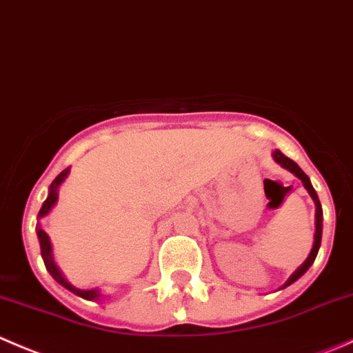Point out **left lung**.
I'll use <instances>...</instances> for the list:
<instances>
[{
  "mask_svg": "<svg viewBox=\"0 0 353 353\" xmlns=\"http://www.w3.org/2000/svg\"><path fill=\"white\" fill-rule=\"evenodd\" d=\"M273 159L278 163V165L281 166V168L288 170V172L294 173V175L299 178V180H302L303 187H305V190L309 192V195H310V197H312L314 204H316V233H314L312 249H310V252H309V256H307V259L303 261V263L300 264V266L294 271V273L290 274V278H288V280L285 281L283 285H281L280 290H283V288L290 287V285L294 283V281L299 280V278L302 276V274H305V271L309 270V268L314 264V261H316V256H317V252H319V247H321V236H323V208H321L319 197H317V194H316V190H314L312 183H310L309 176H307L305 173L302 172V168H300V166L296 165L295 161H292L290 158H287V156H285L281 151H278V149H274V151H273Z\"/></svg>",
  "mask_w": 353,
  "mask_h": 353,
  "instance_id": "left-lung-1",
  "label": "left lung"
}]
</instances>
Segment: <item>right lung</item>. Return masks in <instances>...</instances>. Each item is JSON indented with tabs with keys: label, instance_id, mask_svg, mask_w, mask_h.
<instances>
[{
	"label": "right lung",
	"instance_id": "1",
	"mask_svg": "<svg viewBox=\"0 0 353 353\" xmlns=\"http://www.w3.org/2000/svg\"><path fill=\"white\" fill-rule=\"evenodd\" d=\"M70 175V166L68 168L63 170L59 175L54 178L53 183L50 185V192H48V197L46 201L43 202V208H41L39 214H37V219H43L46 218L48 214H50L51 211H53V208L57 205L58 202V195H59V187L63 185V181L66 180ZM36 232H37V239H39V245H41V256H43V261H44V266H46V270L50 271L51 276L54 278V280L58 281L61 287H65L66 290H70L72 294L82 296V299L85 300H97L103 296V294H101L99 288H90V290H80V288L73 287L72 283H70L68 280H66L65 276H63V273L59 271V268L57 266V263H54V256H53V245H51V240L50 236H48V233L44 232L43 226H41V221L37 223L36 226Z\"/></svg>",
	"mask_w": 353,
	"mask_h": 353
}]
</instances>
